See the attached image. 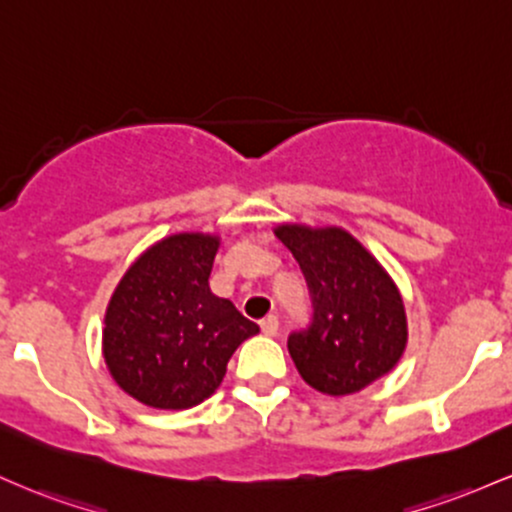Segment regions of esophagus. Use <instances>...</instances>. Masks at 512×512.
Returning a JSON list of instances; mask_svg holds the SVG:
<instances>
[{
	"instance_id": "1",
	"label": "esophagus",
	"mask_w": 512,
	"mask_h": 512,
	"mask_svg": "<svg viewBox=\"0 0 512 512\" xmlns=\"http://www.w3.org/2000/svg\"><path fill=\"white\" fill-rule=\"evenodd\" d=\"M261 331L266 333V336H275L278 333V317L275 314H268V317L261 319Z\"/></svg>"
}]
</instances>
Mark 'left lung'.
Listing matches in <instances>:
<instances>
[{"label":"left lung","mask_w":512,"mask_h":512,"mask_svg":"<svg viewBox=\"0 0 512 512\" xmlns=\"http://www.w3.org/2000/svg\"><path fill=\"white\" fill-rule=\"evenodd\" d=\"M300 263L312 321L287 336L295 367L317 392H360L399 363L406 314L399 290L375 256L338 227L275 229Z\"/></svg>","instance_id":"1"}]
</instances>
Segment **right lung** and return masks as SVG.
Wrapping results in <instances>:
<instances>
[{"mask_svg": "<svg viewBox=\"0 0 512 512\" xmlns=\"http://www.w3.org/2000/svg\"><path fill=\"white\" fill-rule=\"evenodd\" d=\"M220 241L174 234L123 275L106 309L103 358L113 380L152 409H191L220 387L232 353L258 326L212 295Z\"/></svg>", "mask_w": 512, "mask_h": 512, "instance_id": "add662e5", "label": "right lung"}]
</instances>
